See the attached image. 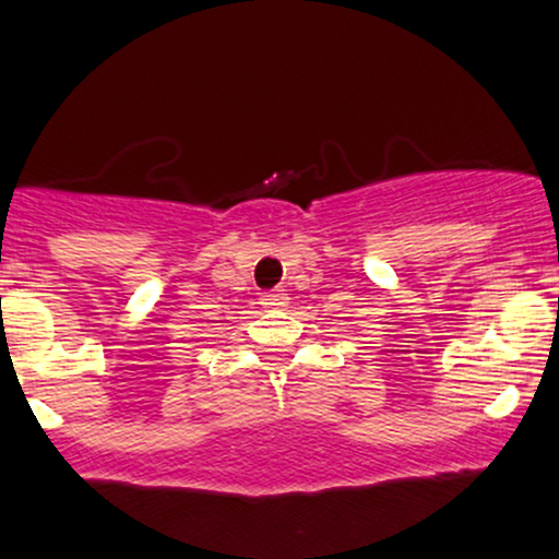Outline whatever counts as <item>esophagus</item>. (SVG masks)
Wrapping results in <instances>:
<instances>
[{"label": "esophagus", "instance_id": "obj_1", "mask_svg": "<svg viewBox=\"0 0 559 559\" xmlns=\"http://www.w3.org/2000/svg\"><path fill=\"white\" fill-rule=\"evenodd\" d=\"M262 306L270 308V311H284L286 306H289V297H286L284 289H270V292H262Z\"/></svg>", "mask_w": 559, "mask_h": 559}]
</instances>
